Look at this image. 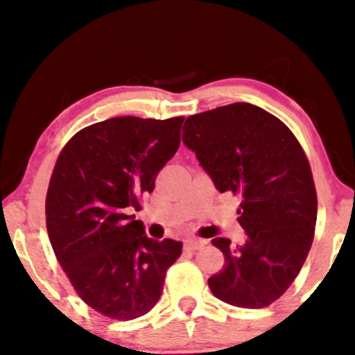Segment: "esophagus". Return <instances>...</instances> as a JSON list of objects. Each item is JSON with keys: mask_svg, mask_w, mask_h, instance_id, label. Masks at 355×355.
Returning <instances> with one entry per match:
<instances>
[{"mask_svg": "<svg viewBox=\"0 0 355 355\" xmlns=\"http://www.w3.org/2000/svg\"><path fill=\"white\" fill-rule=\"evenodd\" d=\"M205 244H207V241H203V239H187L186 249L187 250H198V249H202Z\"/></svg>", "mask_w": 355, "mask_h": 355, "instance_id": "34e87169", "label": "esophagus"}]
</instances>
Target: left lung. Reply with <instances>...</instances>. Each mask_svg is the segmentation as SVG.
Here are the masks:
<instances>
[{"label": "left lung", "mask_w": 355, "mask_h": 355, "mask_svg": "<svg viewBox=\"0 0 355 355\" xmlns=\"http://www.w3.org/2000/svg\"><path fill=\"white\" fill-rule=\"evenodd\" d=\"M182 132L218 191L241 198L245 241L211 239L225 266L208 286L223 302L263 309L288 291L312 247L317 192L307 157L286 124L250 103L189 116Z\"/></svg>", "instance_id": "8db88e82"}]
</instances>
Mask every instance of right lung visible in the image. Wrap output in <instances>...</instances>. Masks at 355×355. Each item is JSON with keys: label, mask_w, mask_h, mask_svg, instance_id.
I'll return each instance as SVG.
<instances>
[{"label": "right lung", "mask_w": 355, "mask_h": 355, "mask_svg": "<svg viewBox=\"0 0 355 355\" xmlns=\"http://www.w3.org/2000/svg\"><path fill=\"white\" fill-rule=\"evenodd\" d=\"M182 116H121L82 129L58 157L46 193V230L77 294L113 320L150 312L182 242L155 241L130 213L178 152Z\"/></svg>", "instance_id": "1"}]
</instances>
